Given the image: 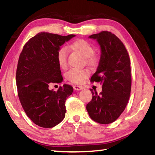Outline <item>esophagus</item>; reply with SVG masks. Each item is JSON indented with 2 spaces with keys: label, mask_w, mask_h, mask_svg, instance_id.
Wrapping results in <instances>:
<instances>
[{
  "label": "esophagus",
  "mask_w": 155,
  "mask_h": 155,
  "mask_svg": "<svg viewBox=\"0 0 155 155\" xmlns=\"http://www.w3.org/2000/svg\"><path fill=\"white\" fill-rule=\"evenodd\" d=\"M74 90H76V91H79V90H83V87H82V86H79V85H74Z\"/></svg>",
  "instance_id": "esophagus-1"
}]
</instances>
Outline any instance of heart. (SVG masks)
Here are the masks:
<instances>
[{
  "instance_id": "heart-1",
  "label": "heart",
  "mask_w": 155,
  "mask_h": 155,
  "mask_svg": "<svg viewBox=\"0 0 155 155\" xmlns=\"http://www.w3.org/2000/svg\"><path fill=\"white\" fill-rule=\"evenodd\" d=\"M71 48L75 50L85 57V63L89 65H94L96 64L97 59L94 56V50L92 45L85 40H78L71 44ZM68 49L66 47L62 46L57 53V59L59 66L65 68L67 66ZM90 75L87 69H76L72 68L66 73V78L70 82L76 84H81Z\"/></svg>"
}]
</instances>
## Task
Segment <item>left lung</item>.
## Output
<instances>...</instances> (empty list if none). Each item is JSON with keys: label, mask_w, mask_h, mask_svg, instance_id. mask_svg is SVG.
Returning a JSON list of instances; mask_svg holds the SVG:
<instances>
[{"label": "left lung", "mask_w": 155, "mask_h": 155, "mask_svg": "<svg viewBox=\"0 0 155 155\" xmlns=\"http://www.w3.org/2000/svg\"><path fill=\"white\" fill-rule=\"evenodd\" d=\"M90 38L96 40L101 54L96 72L90 81L100 83L102 91L93 90L92 99L86 109L94 121L107 124L115 121L124 111L131 89L130 62L122 41L109 31L94 34Z\"/></svg>", "instance_id": "8db88e82"}]
</instances>
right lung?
<instances>
[{"mask_svg":"<svg viewBox=\"0 0 155 155\" xmlns=\"http://www.w3.org/2000/svg\"><path fill=\"white\" fill-rule=\"evenodd\" d=\"M74 36L39 33L25 44L20 54L16 70L18 97L26 114L39 127H54L65 117V103L73 87L64 84L53 91L48 87L63 81L57 53Z\"/></svg>","mask_w":155,"mask_h":155,"instance_id":"add662e5","label":"right lung"}]
</instances>
